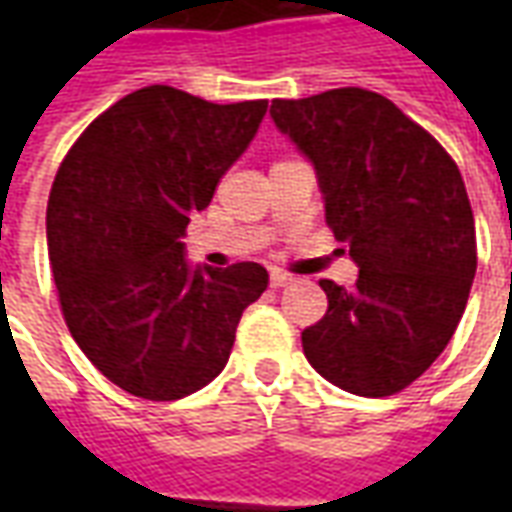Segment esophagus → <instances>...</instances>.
<instances>
[{"label":"esophagus","mask_w":512,"mask_h":512,"mask_svg":"<svg viewBox=\"0 0 512 512\" xmlns=\"http://www.w3.org/2000/svg\"><path fill=\"white\" fill-rule=\"evenodd\" d=\"M290 282H293V277L285 274V271H271V285H274V288H285Z\"/></svg>","instance_id":"obj_1"}]
</instances>
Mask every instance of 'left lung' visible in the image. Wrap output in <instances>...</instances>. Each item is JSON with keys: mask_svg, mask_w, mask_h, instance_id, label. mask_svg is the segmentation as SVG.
Returning <instances> with one entry per match:
<instances>
[{"mask_svg": "<svg viewBox=\"0 0 512 512\" xmlns=\"http://www.w3.org/2000/svg\"><path fill=\"white\" fill-rule=\"evenodd\" d=\"M318 172L326 224L359 266L354 288L321 279L329 310L304 356L351 395L386 397L428 370L458 329L474 271V213L444 147L362 87L271 104Z\"/></svg>", "mask_w": 512, "mask_h": 512, "instance_id": "8db88e82", "label": "left lung"}]
</instances>
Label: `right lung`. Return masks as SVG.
Instances as JSON below:
<instances>
[{
  "label": "right lung",
  "mask_w": 512,
  "mask_h": 512,
  "mask_svg": "<svg viewBox=\"0 0 512 512\" xmlns=\"http://www.w3.org/2000/svg\"><path fill=\"white\" fill-rule=\"evenodd\" d=\"M266 109L153 84L95 117L62 158L46 208L62 318L128 395L178 400L211 384L268 288L260 263L191 271L180 244Z\"/></svg>",
  "instance_id": "1"
}]
</instances>
